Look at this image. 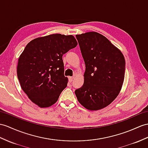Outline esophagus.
<instances>
[{
	"label": "esophagus",
	"instance_id": "1",
	"mask_svg": "<svg viewBox=\"0 0 148 148\" xmlns=\"http://www.w3.org/2000/svg\"><path fill=\"white\" fill-rule=\"evenodd\" d=\"M73 78H74V77H70L69 78H68V80H69L70 82H71L72 81H73Z\"/></svg>",
	"mask_w": 148,
	"mask_h": 148
}]
</instances>
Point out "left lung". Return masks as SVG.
I'll return each mask as SVG.
<instances>
[{
  "instance_id": "obj_1",
  "label": "left lung",
  "mask_w": 148,
  "mask_h": 148,
  "mask_svg": "<svg viewBox=\"0 0 148 148\" xmlns=\"http://www.w3.org/2000/svg\"><path fill=\"white\" fill-rule=\"evenodd\" d=\"M85 64L84 83L75 90L78 101L90 110L106 107L116 99L124 80L125 58L121 50L97 32L77 34Z\"/></svg>"
}]
</instances>
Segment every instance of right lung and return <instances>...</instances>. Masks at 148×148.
I'll list each match as a JSON object with an SVG mask.
<instances>
[{
  "mask_svg": "<svg viewBox=\"0 0 148 148\" xmlns=\"http://www.w3.org/2000/svg\"><path fill=\"white\" fill-rule=\"evenodd\" d=\"M77 45L73 36L52 34L32 39L21 54L17 77L23 91L38 107L53 106L66 87L62 56Z\"/></svg>",
  "mask_w": 148,
  "mask_h": 148,
  "instance_id": "obj_1",
  "label": "right lung"
}]
</instances>
